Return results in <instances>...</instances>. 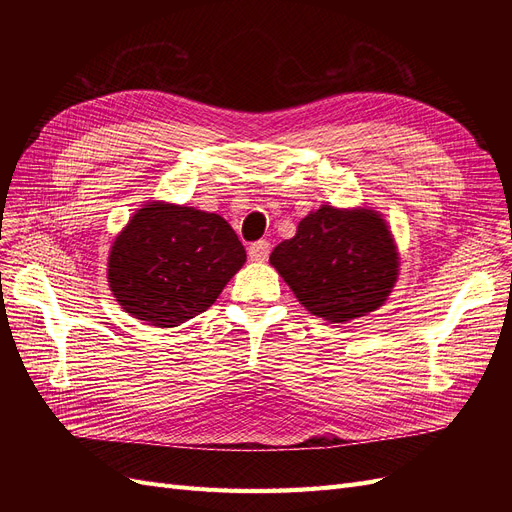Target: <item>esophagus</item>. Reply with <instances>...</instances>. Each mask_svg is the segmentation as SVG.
Masks as SVG:
<instances>
[{"mask_svg": "<svg viewBox=\"0 0 512 512\" xmlns=\"http://www.w3.org/2000/svg\"><path fill=\"white\" fill-rule=\"evenodd\" d=\"M269 252H271V243H269V241H265V239L254 241L250 247H247V254H250V258H252V260H258V262L267 260Z\"/></svg>", "mask_w": 512, "mask_h": 512, "instance_id": "obj_1", "label": "esophagus"}]
</instances>
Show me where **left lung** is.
I'll return each mask as SVG.
<instances>
[{"mask_svg": "<svg viewBox=\"0 0 512 512\" xmlns=\"http://www.w3.org/2000/svg\"><path fill=\"white\" fill-rule=\"evenodd\" d=\"M309 314L348 322L378 309L399 273L389 226L374 209L322 205L269 258Z\"/></svg>", "mask_w": 512, "mask_h": 512, "instance_id": "obj_1", "label": "left lung"}]
</instances>
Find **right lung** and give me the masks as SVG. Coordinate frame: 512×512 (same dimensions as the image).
I'll return each mask as SVG.
<instances>
[{
  "label": "right lung",
  "instance_id": "right-lung-1",
  "mask_svg": "<svg viewBox=\"0 0 512 512\" xmlns=\"http://www.w3.org/2000/svg\"><path fill=\"white\" fill-rule=\"evenodd\" d=\"M243 262L222 215L153 200L115 237L108 286L132 318L170 329L207 312Z\"/></svg>",
  "mask_w": 512,
  "mask_h": 512
}]
</instances>
